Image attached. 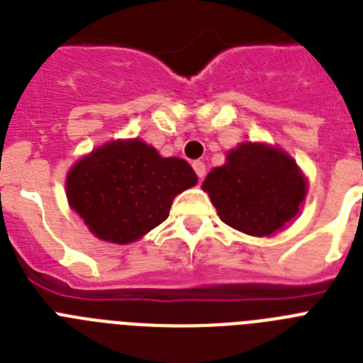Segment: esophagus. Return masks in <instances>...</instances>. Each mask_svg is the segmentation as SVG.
<instances>
[{
	"mask_svg": "<svg viewBox=\"0 0 363 363\" xmlns=\"http://www.w3.org/2000/svg\"><path fill=\"white\" fill-rule=\"evenodd\" d=\"M191 167H194V172H196V175L199 177V179H203V177H205V172H207V167H205V164H203L201 160L194 162V164H191Z\"/></svg>",
	"mask_w": 363,
	"mask_h": 363,
	"instance_id": "34e87169",
	"label": "esophagus"
}]
</instances>
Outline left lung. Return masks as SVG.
I'll return each instance as SVG.
<instances>
[{
	"label": "left lung",
	"instance_id": "8db88e82",
	"mask_svg": "<svg viewBox=\"0 0 363 363\" xmlns=\"http://www.w3.org/2000/svg\"><path fill=\"white\" fill-rule=\"evenodd\" d=\"M218 216L238 231L268 237L300 211L306 181L291 156L279 149L242 143L203 182Z\"/></svg>",
	"mask_w": 363,
	"mask_h": 363
}]
</instances>
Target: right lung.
I'll list each match as a JSON object with an SVG mask.
<instances>
[{
    "label": "right lung",
    "instance_id": "right-lung-1",
    "mask_svg": "<svg viewBox=\"0 0 363 363\" xmlns=\"http://www.w3.org/2000/svg\"><path fill=\"white\" fill-rule=\"evenodd\" d=\"M196 182L186 160L162 158L140 140L110 141L70 169L67 197L93 235L128 244L160 225L173 197Z\"/></svg>",
    "mask_w": 363,
    "mask_h": 363
}]
</instances>
